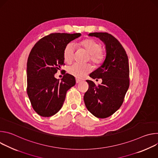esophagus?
Here are the masks:
<instances>
[{
  "instance_id": "obj_1",
  "label": "esophagus",
  "mask_w": 158,
  "mask_h": 158,
  "mask_svg": "<svg viewBox=\"0 0 158 158\" xmlns=\"http://www.w3.org/2000/svg\"><path fill=\"white\" fill-rule=\"evenodd\" d=\"M81 82V80H80V79H76V84H79V82Z\"/></svg>"
}]
</instances>
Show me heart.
I'll return each instance as SVG.
<instances>
[{
  "label": "heart",
  "instance_id": "1",
  "mask_svg": "<svg viewBox=\"0 0 158 158\" xmlns=\"http://www.w3.org/2000/svg\"><path fill=\"white\" fill-rule=\"evenodd\" d=\"M79 48L84 49L89 54V59L96 66H99L103 64L105 60V54L102 50V45L93 39H85L79 42ZM75 47L72 43L66 45L63 52L64 60L66 63H71L74 57ZM93 66L91 64H79L75 63L68 67L67 72L71 76L76 78L81 79L87 74L91 72Z\"/></svg>",
  "mask_w": 158,
  "mask_h": 158
}]
</instances>
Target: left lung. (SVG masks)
I'll return each instance as SVG.
<instances>
[{
    "instance_id": "1",
    "label": "left lung",
    "mask_w": 158,
    "mask_h": 158,
    "mask_svg": "<svg viewBox=\"0 0 158 158\" xmlns=\"http://www.w3.org/2000/svg\"><path fill=\"white\" fill-rule=\"evenodd\" d=\"M99 37L106 44V57L102 65L89 76L101 79L96 85L86 81L89 89L84 100L88 110L98 118H106L118 110L129 86V65L126 52L120 42L107 32L90 33Z\"/></svg>"
}]
</instances>
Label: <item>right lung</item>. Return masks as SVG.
<instances>
[{
  "mask_svg": "<svg viewBox=\"0 0 158 158\" xmlns=\"http://www.w3.org/2000/svg\"><path fill=\"white\" fill-rule=\"evenodd\" d=\"M80 33H52L37 41L27 63V93L31 105L42 117H50L61 109L67 91L76 84L74 76L65 74L61 81L54 74L64 65L63 52Z\"/></svg>",
  "mask_w": 158,
  "mask_h": 158,
  "instance_id": "right-lung-1",
  "label": "right lung"
}]
</instances>
